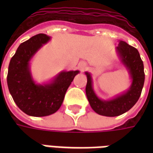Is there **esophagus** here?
<instances>
[{
  "label": "esophagus",
  "instance_id": "esophagus-1",
  "mask_svg": "<svg viewBox=\"0 0 153 153\" xmlns=\"http://www.w3.org/2000/svg\"><path fill=\"white\" fill-rule=\"evenodd\" d=\"M78 67L81 71H83L87 68V64L84 62V61H81L79 65H78Z\"/></svg>",
  "mask_w": 153,
  "mask_h": 153
}]
</instances>
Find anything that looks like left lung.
Wrapping results in <instances>:
<instances>
[{"label": "left lung", "instance_id": "8db88e82", "mask_svg": "<svg viewBox=\"0 0 153 153\" xmlns=\"http://www.w3.org/2000/svg\"><path fill=\"white\" fill-rule=\"evenodd\" d=\"M115 50L119 60L128 71L131 79L130 86L126 91L111 99H102L93 89L91 74L85 72L88 79L86 95L90 106L98 115L109 117L122 115L134 106L141 95L145 79L143 63L138 50L121 40L119 41Z\"/></svg>", "mask_w": 153, "mask_h": 153}]
</instances>
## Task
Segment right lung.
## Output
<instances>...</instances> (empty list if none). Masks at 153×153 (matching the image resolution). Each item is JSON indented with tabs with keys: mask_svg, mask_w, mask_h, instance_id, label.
<instances>
[{
	"mask_svg": "<svg viewBox=\"0 0 153 153\" xmlns=\"http://www.w3.org/2000/svg\"><path fill=\"white\" fill-rule=\"evenodd\" d=\"M51 37L39 33L19 45L10 61L7 84L10 95L22 111L31 116H47L62 105L68 88L79 70L60 71L48 82L38 83L33 78L30 61Z\"/></svg>",
	"mask_w": 153,
	"mask_h": 153,
	"instance_id": "1",
	"label": "right lung"
}]
</instances>
